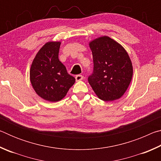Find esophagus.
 <instances>
[{
	"mask_svg": "<svg viewBox=\"0 0 161 161\" xmlns=\"http://www.w3.org/2000/svg\"><path fill=\"white\" fill-rule=\"evenodd\" d=\"M75 79H76V81H81L82 80L84 79V77L82 75H78L75 77Z\"/></svg>",
	"mask_w": 161,
	"mask_h": 161,
	"instance_id": "34e87169",
	"label": "esophagus"
}]
</instances>
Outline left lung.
Segmentation results:
<instances>
[{"label":"left lung","mask_w":161,"mask_h":161,"mask_svg":"<svg viewBox=\"0 0 161 161\" xmlns=\"http://www.w3.org/2000/svg\"><path fill=\"white\" fill-rule=\"evenodd\" d=\"M94 62L88 77L95 94L105 102L116 100L127 90L133 77L131 61L126 50L115 40L102 36L89 42Z\"/></svg>","instance_id":"1"}]
</instances>
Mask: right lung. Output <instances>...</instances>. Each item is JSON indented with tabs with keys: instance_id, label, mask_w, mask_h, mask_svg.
Masks as SVG:
<instances>
[{
	"instance_id": "1",
	"label": "right lung",
	"mask_w": 161,
	"mask_h": 161,
	"mask_svg": "<svg viewBox=\"0 0 161 161\" xmlns=\"http://www.w3.org/2000/svg\"><path fill=\"white\" fill-rule=\"evenodd\" d=\"M60 42H48L38 51L31 64L30 79L38 96L48 102H58L66 96L75 78L59 60Z\"/></svg>"
}]
</instances>
